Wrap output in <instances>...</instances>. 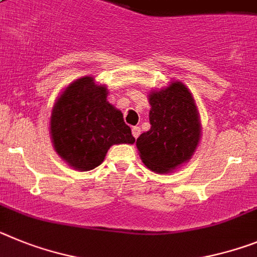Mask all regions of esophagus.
I'll list each match as a JSON object with an SVG mask.
<instances>
[{"instance_id": "esophagus-1", "label": "esophagus", "mask_w": 257, "mask_h": 257, "mask_svg": "<svg viewBox=\"0 0 257 257\" xmlns=\"http://www.w3.org/2000/svg\"><path fill=\"white\" fill-rule=\"evenodd\" d=\"M131 131H133V137L135 138V139H138V137L140 135V127H133V130Z\"/></svg>"}]
</instances>
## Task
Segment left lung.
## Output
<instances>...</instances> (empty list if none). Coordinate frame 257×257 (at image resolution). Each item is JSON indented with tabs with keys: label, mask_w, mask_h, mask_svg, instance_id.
<instances>
[{
	"label": "left lung",
	"mask_w": 257,
	"mask_h": 257,
	"mask_svg": "<svg viewBox=\"0 0 257 257\" xmlns=\"http://www.w3.org/2000/svg\"><path fill=\"white\" fill-rule=\"evenodd\" d=\"M148 100L151 128L137 139L140 159L152 172L173 173L191 160L200 143L196 102L179 80H172L166 88L151 91Z\"/></svg>",
	"instance_id": "1"
}]
</instances>
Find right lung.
Instances as JSON below:
<instances>
[{"instance_id":"obj_1","label":"right lung","mask_w":257,"mask_h":257,"mask_svg":"<svg viewBox=\"0 0 257 257\" xmlns=\"http://www.w3.org/2000/svg\"><path fill=\"white\" fill-rule=\"evenodd\" d=\"M105 84L83 76L57 97L50 114V137L61 159L79 172L97 168L114 144H134L123 114L107 101Z\"/></svg>"}]
</instances>
